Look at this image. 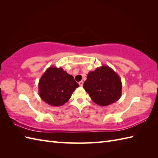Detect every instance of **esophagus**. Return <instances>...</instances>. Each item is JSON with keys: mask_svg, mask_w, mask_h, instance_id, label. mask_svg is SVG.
<instances>
[{"mask_svg": "<svg viewBox=\"0 0 158 158\" xmlns=\"http://www.w3.org/2000/svg\"><path fill=\"white\" fill-rule=\"evenodd\" d=\"M79 85H80V86L82 87V86L83 85V81H79Z\"/></svg>", "mask_w": 158, "mask_h": 158, "instance_id": "obj_1", "label": "esophagus"}]
</instances>
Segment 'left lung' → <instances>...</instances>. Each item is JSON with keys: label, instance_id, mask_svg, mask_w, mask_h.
<instances>
[{"label": "left lung", "instance_id": "8db88e82", "mask_svg": "<svg viewBox=\"0 0 158 158\" xmlns=\"http://www.w3.org/2000/svg\"><path fill=\"white\" fill-rule=\"evenodd\" d=\"M83 88L93 102L100 106H107L117 101L122 91L119 76L109 66L98 67L87 76Z\"/></svg>", "mask_w": 158, "mask_h": 158}]
</instances>
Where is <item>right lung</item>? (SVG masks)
<instances>
[{
	"instance_id": "add662e5",
	"label": "right lung",
	"mask_w": 158,
	"mask_h": 158,
	"mask_svg": "<svg viewBox=\"0 0 158 158\" xmlns=\"http://www.w3.org/2000/svg\"><path fill=\"white\" fill-rule=\"evenodd\" d=\"M79 86L73 76L61 67L49 66L39 80V94L48 105L60 106L68 101Z\"/></svg>"
}]
</instances>
